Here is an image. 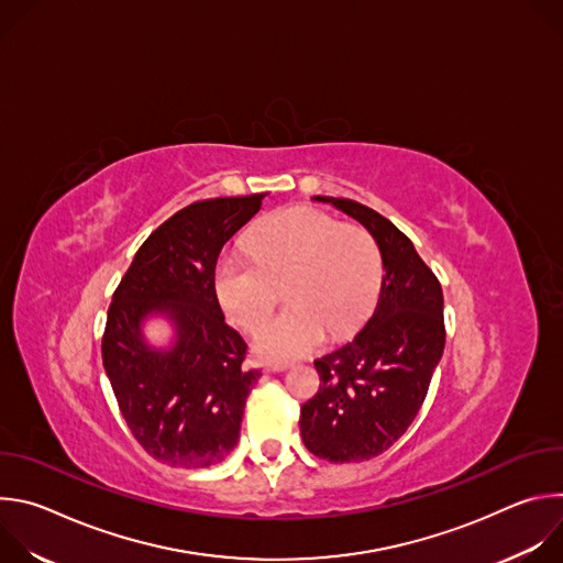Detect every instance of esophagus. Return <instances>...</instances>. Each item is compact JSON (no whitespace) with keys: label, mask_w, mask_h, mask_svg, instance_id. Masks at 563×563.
Returning <instances> with one entry per match:
<instances>
[{"label":"esophagus","mask_w":563,"mask_h":563,"mask_svg":"<svg viewBox=\"0 0 563 563\" xmlns=\"http://www.w3.org/2000/svg\"><path fill=\"white\" fill-rule=\"evenodd\" d=\"M289 363H265V372H285Z\"/></svg>","instance_id":"obj_1"}]
</instances>
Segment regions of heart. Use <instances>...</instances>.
Instances as JSON below:
<instances>
[{
	"mask_svg": "<svg viewBox=\"0 0 563 563\" xmlns=\"http://www.w3.org/2000/svg\"><path fill=\"white\" fill-rule=\"evenodd\" d=\"M250 254H224L216 294L238 328L258 330L278 302V318L256 336V350L276 361L313 352L325 339L356 330L369 316L383 283V258L372 233L313 209L289 207L247 240Z\"/></svg>",
	"mask_w": 563,
	"mask_h": 563,
	"instance_id": "obj_1",
	"label": "heart"
}]
</instances>
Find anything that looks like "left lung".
Wrapping results in <instances>:
<instances>
[{"mask_svg": "<svg viewBox=\"0 0 563 563\" xmlns=\"http://www.w3.org/2000/svg\"><path fill=\"white\" fill-rule=\"evenodd\" d=\"M358 220L383 258L378 305L367 325L313 361L318 391L300 408V437L318 459L369 461L391 448L419 415L445 345L443 291L412 240L378 211L316 196Z\"/></svg>", "mask_w": 563, "mask_h": 563, "instance_id": "8db88e82", "label": "left lung"}]
</instances>
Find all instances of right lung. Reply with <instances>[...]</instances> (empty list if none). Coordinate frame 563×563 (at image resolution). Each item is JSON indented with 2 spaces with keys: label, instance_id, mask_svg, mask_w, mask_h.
<instances>
[{
  "label": "right lung",
  "instance_id": "add662e5",
  "mask_svg": "<svg viewBox=\"0 0 563 563\" xmlns=\"http://www.w3.org/2000/svg\"><path fill=\"white\" fill-rule=\"evenodd\" d=\"M265 196L187 205L144 240L113 291L102 336L104 369L131 434L165 465L209 467L238 443L261 372L245 365L247 343L224 323L216 263ZM148 312L175 320L172 351H151L141 341L139 323Z\"/></svg>",
  "mask_w": 563,
  "mask_h": 563
}]
</instances>
